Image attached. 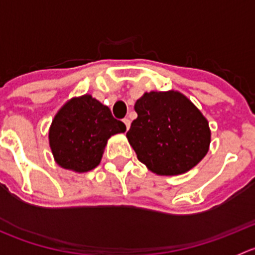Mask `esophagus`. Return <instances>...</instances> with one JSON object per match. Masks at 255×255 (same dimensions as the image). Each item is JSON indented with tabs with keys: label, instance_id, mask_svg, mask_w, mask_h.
Here are the masks:
<instances>
[{
	"label": "esophagus",
	"instance_id": "obj_1",
	"mask_svg": "<svg viewBox=\"0 0 255 255\" xmlns=\"http://www.w3.org/2000/svg\"><path fill=\"white\" fill-rule=\"evenodd\" d=\"M123 123L126 125V128H127V129L130 127V120H129V118H123Z\"/></svg>",
	"mask_w": 255,
	"mask_h": 255
}]
</instances>
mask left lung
<instances>
[{"label": "left lung", "mask_w": 255, "mask_h": 255, "mask_svg": "<svg viewBox=\"0 0 255 255\" xmlns=\"http://www.w3.org/2000/svg\"><path fill=\"white\" fill-rule=\"evenodd\" d=\"M138 117L127 138L138 160L158 175H179L208 150L211 132L202 113L176 91L146 92L134 105Z\"/></svg>", "instance_id": "1"}]
</instances>
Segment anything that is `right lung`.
Instances as JSON below:
<instances>
[{
	"label": "right lung",
	"instance_id": "right-lung-1",
	"mask_svg": "<svg viewBox=\"0 0 255 255\" xmlns=\"http://www.w3.org/2000/svg\"><path fill=\"white\" fill-rule=\"evenodd\" d=\"M125 130V123L116 120L109 107L84 95L56 113L49 130V144L61 168L85 173L99 165L107 139Z\"/></svg>",
	"mask_w": 255,
	"mask_h": 255
}]
</instances>
